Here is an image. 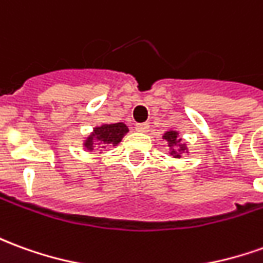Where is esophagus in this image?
Segmentation results:
<instances>
[{
	"label": "esophagus",
	"mask_w": 263,
	"mask_h": 263,
	"mask_svg": "<svg viewBox=\"0 0 263 263\" xmlns=\"http://www.w3.org/2000/svg\"><path fill=\"white\" fill-rule=\"evenodd\" d=\"M135 129H137L138 132H148V129H149V125H148L146 122H142V124H137V125H135Z\"/></svg>",
	"instance_id": "1"
}]
</instances>
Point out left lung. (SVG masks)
<instances>
[{
    "instance_id": "1",
    "label": "left lung",
    "mask_w": 263,
    "mask_h": 263,
    "mask_svg": "<svg viewBox=\"0 0 263 263\" xmlns=\"http://www.w3.org/2000/svg\"><path fill=\"white\" fill-rule=\"evenodd\" d=\"M176 138H178V134H176L175 131L166 132V134L163 135V139H166V141H168L171 145L176 144ZM183 149H185V148H183V146H181V149H178V151L181 152V151H183ZM172 152H174V155H175V157H179V154H178V152H175V151H172Z\"/></svg>"
}]
</instances>
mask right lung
<instances>
[{"label": "right lung", "instance_id": "add662e5", "mask_svg": "<svg viewBox=\"0 0 263 263\" xmlns=\"http://www.w3.org/2000/svg\"><path fill=\"white\" fill-rule=\"evenodd\" d=\"M126 132H128V128L122 122L102 125L100 128H95L92 135L87 139L85 146H87L88 149H92L93 145H97V146H101V145L105 144L117 145L121 142V139H122V137L125 135Z\"/></svg>", "mask_w": 263, "mask_h": 263}]
</instances>
